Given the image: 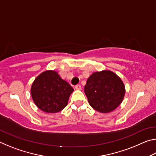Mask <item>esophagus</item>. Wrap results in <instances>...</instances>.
Here are the masks:
<instances>
[{
	"instance_id": "1",
	"label": "esophagus",
	"mask_w": 156,
	"mask_h": 156,
	"mask_svg": "<svg viewBox=\"0 0 156 156\" xmlns=\"http://www.w3.org/2000/svg\"><path fill=\"white\" fill-rule=\"evenodd\" d=\"M75 89L76 90H81V85L80 84H77L75 86Z\"/></svg>"
}]
</instances>
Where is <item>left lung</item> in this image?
<instances>
[{
  "label": "left lung",
  "instance_id": "left-lung-1",
  "mask_svg": "<svg viewBox=\"0 0 156 156\" xmlns=\"http://www.w3.org/2000/svg\"><path fill=\"white\" fill-rule=\"evenodd\" d=\"M84 93L93 109L100 113H109L122 102L125 87L115 73L104 70L90 76L84 86Z\"/></svg>",
  "mask_w": 156,
  "mask_h": 156
}]
</instances>
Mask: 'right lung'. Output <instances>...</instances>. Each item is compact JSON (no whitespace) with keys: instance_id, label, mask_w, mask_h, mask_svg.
I'll list each match as a JSON object with an SVG mask.
<instances>
[{"instance_id":"1","label":"right lung","mask_w":156,"mask_h":156,"mask_svg":"<svg viewBox=\"0 0 156 156\" xmlns=\"http://www.w3.org/2000/svg\"><path fill=\"white\" fill-rule=\"evenodd\" d=\"M73 91L67 81L56 72L45 71L41 73L31 85V94L34 103L46 113H57L67 106Z\"/></svg>"}]
</instances>
